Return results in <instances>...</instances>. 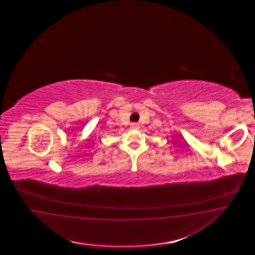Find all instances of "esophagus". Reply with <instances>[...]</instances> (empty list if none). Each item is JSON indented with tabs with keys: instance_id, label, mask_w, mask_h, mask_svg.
Listing matches in <instances>:
<instances>
[{
	"instance_id": "obj_1",
	"label": "esophagus",
	"mask_w": 255,
	"mask_h": 255,
	"mask_svg": "<svg viewBox=\"0 0 255 255\" xmlns=\"http://www.w3.org/2000/svg\"><path fill=\"white\" fill-rule=\"evenodd\" d=\"M131 129H138L139 124H136V123H132V124H131Z\"/></svg>"
}]
</instances>
